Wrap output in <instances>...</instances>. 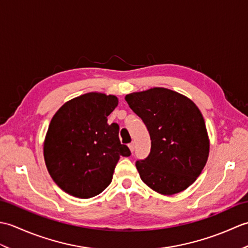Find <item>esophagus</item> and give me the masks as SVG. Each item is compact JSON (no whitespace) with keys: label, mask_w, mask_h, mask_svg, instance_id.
<instances>
[{"label":"esophagus","mask_w":248,"mask_h":248,"mask_svg":"<svg viewBox=\"0 0 248 248\" xmlns=\"http://www.w3.org/2000/svg\"><path fill=\"white\" fill-rule=\"evenodd\" d=\"M128 146H129V148H130L131 152H133V151H134V149H135V145H134L133 141H132V143H130Z\"/></svg>","instance_id":"esophagus-1"}]
</instances>
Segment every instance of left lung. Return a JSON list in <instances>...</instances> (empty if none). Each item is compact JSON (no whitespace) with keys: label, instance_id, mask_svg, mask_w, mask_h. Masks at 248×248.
<instances>
[{"label":"left lung","instance_id":"8db88e82","mask_svg":"<svg viewBox=\"0 0 248 248\" xmlns=\"http://www.w3.org/2000/svg\"><path fill=\"white\" fill-rule=\"evenodd\" d=\"M124 99L150 134L149 155L135 163L140 179L162 195L184 191L202 173L209 156L202 112L191 99L163 87L129 93Z\"/></svg>","mask_w":248,"mask_h":248}]
</instances>
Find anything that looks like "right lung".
<instances>
[{"instance_id": "obj_1", "label": "right lung", "mask_w": 248, "mask_h": 248, "mask_svg": "<svg viewBox=\"0 0 248 248\" xmlns=\"http://www.w3.org/2000/svg\"><path fill=\"white\" fill-rule=\"evenodd\" d=\"M118 105L113 94L88 93L71 99L57 110L44 143L46 168L62 191L91 198L112 182L119 157L131 151L120 144L119 125L108 124Z\"/></svg>"}]
</instances>
